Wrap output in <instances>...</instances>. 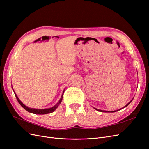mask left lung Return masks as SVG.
<instances>
[{
    "label": "left lung",
    "mask_w": 149,
    "mask_h": 149,
    "mask_svg": "<svg viewBox=\"0 0 149 149\" xmlns=\"http://www.w3.org/2000/svg\"><path fill=\"white\" fill-rule=\"evenodd\" d=\"M132 100H131V101L130 102H129V104H127V105H125V107H127V105H129V104H130V103L131 102H132ZM95 110H98V111H99V112H117V111H118V110H116V111H112V112H109V111H105V110H99V109H95Z\"/></svg>",
    "instance_id": "left-lung-1"
}]
</instances>
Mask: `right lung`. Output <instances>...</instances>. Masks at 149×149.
<instances>
[{"label": "right lung", "mask_w": 149, "mask_h": 149, "mask_svg": "<svg viewBox=\"0 0 149 149\" xmlns=\"http://www.w3.org/2000/svg\"><path fill=\"white\" fill-rule=\"evenodd\" d=\"M14 91V90H13ZM15 93V95L16 97V99L17 100V101L19 102V103L20 104V105L22 106V107L25 109L27 111H28L30 113H35V114H39V115H44V114H47V113H52L55 110H56L58 107V105L61 104V102L62 100V98H63V93L62 94L61 98L60 99V100L58 101V102L54 106V107H52V108H50V109H31V108H29L27 107V106H25L24 104H22V102H21L20 100H19V99L17 97V95L15 94V93Z\"/></svg>", "instance_id": "obj_1"}]
</instances>
